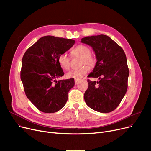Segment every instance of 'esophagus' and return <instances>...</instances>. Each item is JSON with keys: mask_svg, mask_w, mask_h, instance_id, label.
I'll list each match as a JSON object with an SVG mask.
<instances>
[{"mask_svg": "<svg viewBox=\"0 0 151 151\" xmlns=\"http://www.w3.org/2000/svg\"><path fill=\"white\" fill-rule=\"evenodd\" d=\"M79 81H80V80H75V84H77Z\"/></svg>", "mask_w": 151, "mask_h": 151, "instance_id": "obj_1", "label": "esophagus"}]
</instances>
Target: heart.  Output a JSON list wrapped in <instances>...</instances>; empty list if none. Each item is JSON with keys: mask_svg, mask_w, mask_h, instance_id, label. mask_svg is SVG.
Listing matches in <instances>:
<instances>
[{"mask_svg": "<svg viewBox=\"0 0 151 151\" xmlns=\"http://www.w3.org/2000/svg\"><path fill=\"white\" fill-rule=\"evenodd\" d=\"M91 50L88 46L84 45H79L71 51V54L75 56L82 58L81 65H87L89 67L92 68L96 63V60L94 57L91 54ZM58 63L60 67L64 70H68L70 67V58L66 53L60 54L58 57ZM89 68L87 66L81 67V68L73 70L67 73L68 78H74L75 80L84 76L88 73Z\"/></svg>", "mask_w": 151, "mask_h": 151, "instance_id": "heart-1", "label": "heart"}]
</instances>
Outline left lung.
Here are the masks:
<instances>
[{
  "mask_svg": "<svg viewBox=\"0 0 151 151\" xmlns=\"http://www.w3.org/2000/svg\"><path fill=\"white\" fill-rule=\"evenodd\" d=\"M81 42L92 47L97 62L88 77L89 87L84 100L89 107L100 113L113 111L120 104L128 87L129 70L122 47L108 36L100 34L83 38Z\"/></svg>",
  "mask_w": 151,
  "mask_h": 151,
  "instance_id": "1",
  "label": "left lung"
}]
</instances>
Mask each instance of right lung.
Here are the masks:
<instances>
[{"label": "right lung", "instance_id": "1", "mask_svg": "<svg viewBox=\"0 0 151 151\" xmlns=\"http://www.w3.org/2000/svg\"><path fill=\"white\" fill-rule=\"evenodd\" d=\"M72 39L45 36L27 50L22 59L21 80L27 97L40 111L55 113L65 106L73 78L55 80L64 73L58 57L73 46Z\"/></svg>", "mask_w": 151, "mask_h": 151}]
</instances>
